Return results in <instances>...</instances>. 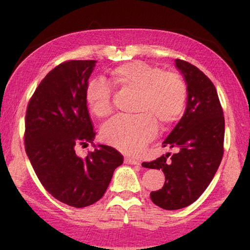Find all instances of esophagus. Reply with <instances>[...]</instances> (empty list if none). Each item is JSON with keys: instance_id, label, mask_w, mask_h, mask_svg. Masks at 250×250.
Returning a JSON list of instances; mask_svg holds the SVG:
<instances>
[{"instance_id": "34e87169", "label": "esophagus", "mask_w": 250, "mask_h": 250, "mask_svg": "<svg viewBox=\"0 0 250 250\" xmlns=\"http://www.w3.org/2000/svg\"><path fill=\"white\" fill-rule=\"evenodd\" d=\"M125 162L128 163V164H132V166H140V162H139L138 160L132 159V158H128V156L125 158Z\"/></svg>"}]
</instances>
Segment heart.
Segmentation results:
<instances>
[{
	"label": "heart",
	"mask_w": 250,
	"mask_h": 250,
	"mask_svg": "<svg viewBox=\"0 0 250 250\" xmlns=\"http://www.w3.org/2000/svg\"><path fill=\"white\" fill-rule=\"evenodd\" d=\"M110 77L117 86L137 92L133 111L138 115L115 117L101 130L104 141L125 153H138L154 138L156 124L167 129L184 111L188 90L176 74L134 61L113 68ZM84 99L96 117L104 118L111 112V92L104 80L91 79L84 90Z\"/></svg>",
	"instance_id": "heart-1"
}]
</instances>
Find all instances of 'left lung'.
Returning <instances> with one entry per match:
<instances>
[{
	"label": "left lung",
	"instance_id": "1",
	"mask_svg": "<svg viewBox=\"0 0 250 250\" xmlns=\"http://www.w3.org/2000/svg\"><path fill=\"white\" fill-rule=\"evenodd\" d=\"M175 66L185 79L188 99L183 116L162 146L177 152L142 163L163 171V188L151 192L150 197L167 210L191 205L205 191L221 164L225 134L223 109L213 83L188 62L175 59Z\"/></svg>",
	"mask_w": 250,
	"mask_h": 250
}]
</instances>
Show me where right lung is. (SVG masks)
I'll list each match as a JSON object with an SVG mask.
<instances>
[{"instance_id":"add662e5","label":"right lung","mask_w":250,"mask_h":250,"mask_svg":"<svg viewBox=\"0 0 250 250\" xmlns=\"http://www.w3.org/2000/svg\"><path fill=\"white\" fill-rule=\"evenodd\" d=\"M96 61H70L46 75L29 100L25 118V150L49 194L77 208L99 201L124 158L111 146L97 145L86 158L77 146L94 145L84 99Z\"/></svg>"}]
</instances>
